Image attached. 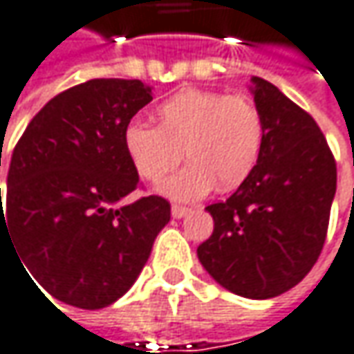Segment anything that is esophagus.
Wrapping results in <instances>:
<instances>
[{"label":"esophagus","instance_id":"34e87169","mask_svg":"<svg viewBox=\"0 0 354 354\" xmlns=\"http://www.w3.org/2000/svg\"><path fill=\"white\" fill-rule=\"evenodd\" d=\"M189 212H191L189 207H183V205H173V207H171V215H173V217H177V219H179V217H183V215H187Z\"/></svg>","mask_w":354,"mask_h":354}]
</instances>
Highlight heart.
Here are the masks:
<instances>
[{"mask_svg":"<svg viewBox=\"0 0 354 354\" xmlns=\"http://www.w3.org/2000/svg\"><path fill=\"white\" fill-rule=\"evenodd\" d=\"M155 124L131 122L124 151L145 181L159 183L181 163L187 167L163 183L173 199H197L238 189L262 159L266 120L260 106L243 94L185 88L169 96L155 113Z\"/></svg>","mask_w":354,"mask_h":354,"instance_id":"obj_1","label":"heart"}]
</instances>
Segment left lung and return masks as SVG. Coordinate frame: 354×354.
I'll return each mask as SVG.
<instances>
[{
    "mask_svg": "<svg viewBox=\"0 0 354 354\" xmlns=\"http://www.w3.org/2000/svg\"><path fill=\"white\" fill-rule=\"evenodd\" d=\"M266 120L262 159L221 203L207 205L214 234L197 248L217 284L243 298H274L316 264L337 191V161L316 120L274 84L254 76Z\"/></svg>",
    "mask_w": 354,
    "mask_h": 354,
    "instance_id": "1",
    "label": "left lung"
}]
</instances>
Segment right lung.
Listing matches in <instances>:
<instances>
[{"instance_id": "right-lung-1", "label": "right lung", "mask_w": 354, "mask_h": 354, "mask_svg": "<svg viewBox=\"0 0 354 354\" xmlns=\"http://www.w3.org/2000/svg\"><path fill=\"white\" fill-rule=\"evenodd\" d=\"M151 100L140 80L94 78L54 96L13 149L0 238H12L34 286L60 302H116L171 219L159 195L124 201L140 185L124 129Z\"/></svg>"}]
</instances>
